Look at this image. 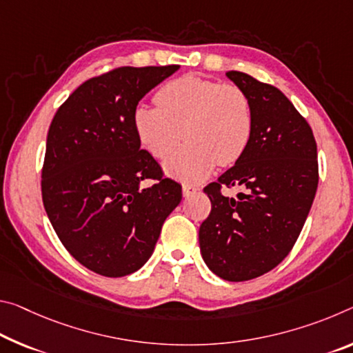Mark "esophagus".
I'll use <instances>...</instances> for the list:
<instances>
[{
    "mask_svg": "<svg viewBox=\"0 0 353 353\" xmlns=\"http://www.w3.org/2000/svg\"><path fill=\"white\" fill-rule=\"evenodd\" d=\"M196 192H198L196 187H192V185H183L182 187V193H183V196H185V198L192 196V194H194Z\"/></svg>",
    "mask_w": 353,
    "mask_h": 353,
    "instance_id": "1",
    "label": "esophagus"
}]
</instances>
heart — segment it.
<instances>
[{"mask_svg":"<svg viewBox=\"0 0 353 353\" xmlns=\"http://www.w3.org/2000/svg\"><path fill=\"white\" fill-rule=\"evenodd\" d=\"M157 106L133 111L139 143L155 159L170 157L165 170L179 181L196 183L216 165L229 166L248 149L254 130L253 103L245 89L187 75L176 78L155 94Z\"/></svg>","mask_w":353,"mask_h":353,"instance_id":"b5f03b06","label":"heart"}]
</instances>
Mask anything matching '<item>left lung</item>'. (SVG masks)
Masks as SVG:
<instances>
[{
  "label": "left lung",
  "instance_id": "obj_1",
  "mask_svg": "<svg viewBox=\"0 0 353 353\" xmlns=\"http://www.w3.org/2000/svg\"><path fill=\"white\" fill-rule=\"evenodd\" d=\"M229 80L253 103L254 130L245 154L204 193L212 203L199 228L203 259L226 281H248L275 268L300 236L319 183L310 124L278 88L237 70ZM244 190L237 199L223 188Z\"/></svg>",
  "mask_w": 353,
  "mask_h": 353
}]
</instances>
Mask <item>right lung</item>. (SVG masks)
Listing matches in <instances>:
<instances>
[{
	"label": "right lung",
	"mask_w": 353,
	"mask_h": 353,
	"mask_svg": "<svg viewBox=\"0 0 353 353\" xmlns=\"http://www.w3.org/2000/svg\"><path fill=\"white\" fill-rule=\"evenodd\" d=\"M179 69L117 67L78 86L48 128L42 201L64 248L102 276H125L152 254L182 187L141 143L133 127L138 102ZM143 180H152L148 189Z\"/></svg>",
	"instance_id": "right-lung-1"
}]
</instances>
